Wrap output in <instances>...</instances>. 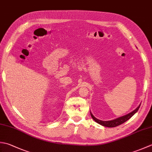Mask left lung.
I'll return each mask as SVG.
<instances>
[{
	"label": "left lung",
	"mask_w": 152,
	"mask_h": 152,
	"mask_svg": "<svg viewBox=\"0 0 152 152\" xmlns=\"http://www.w3.org/2000/svg\"><path fill=\"white\" fill-rule=\"evenodd\" d=\"M140 104L138 106L136 109H134L133 111L130 112L129 114L121 116V117H119L118 118L112 119V120H110V121L100 120V119L96 118L95 116L92 114L91 112H90V114H91L92 118L94 119V121L97 123V124L104 126V127H117V126H118L119 125L124 124V123H125V121H127L128 119H129L132 117V116H133L135 114V113L137 112L138 109H139V108H140Z\"/></svg>",
	"instance_id": "8db88e82"
}]
</instances>
